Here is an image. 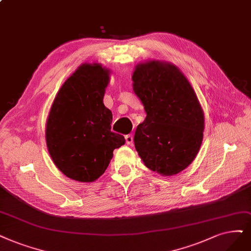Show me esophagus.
Masks as SVG:
<instances>
[{"label": "esophagus", "mask_w": 251, "mask_h": 251, "mask_svg": "<svg viewBox=\"0 0 251 251\" xmlns=\"http://www.w3.org/2000/svg\"><path fill=\"white\" fill-rule=\"evenodd\" d=\"M125 141H126L127 145H132V143H133V136L131 134L126 135L125 136Z\"/></svg>", "instance_id": "esophagus-1"}]
</instances>
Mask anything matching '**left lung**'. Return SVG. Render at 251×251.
<instances>
[{
  "label": "left lung",
  "instance_id": "1",
  "mask_svg": "<svg viewBox=\"0 0 251 251\" xmlns=\"http://www.w3.org/2000/svg\"><path fill=\"white\" fill-rule=\"evenodd\" d=\"M132 81L147 114L134 133L138 156L163 177L182 172L197 157L205 129L196 92L176 65L159 60L136 64Z\"/></svg>",
  "mask_w": 251,
  "mask_h": 251
}]
</instances>
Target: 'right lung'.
I'll return each instance as SVG.
<instances>
[{
	"instance_id": "1",
	"label": "right lung",
	"mask_w": 251,
	"mask_h": 251,
	"mask_svg": "<svg viewBox=\"0 0 251 251\" xmlns=\"http://www.w3.org/2000/svg\"><path fill=\"white\" fill-rule=\"evenodd\" d=\"M110 70L83 63L65 80L51 104L45 141L54 165L71 180L94 182L125 138L110 131L113 114L103 104Z\"/></svg>"
}]
</instances>
